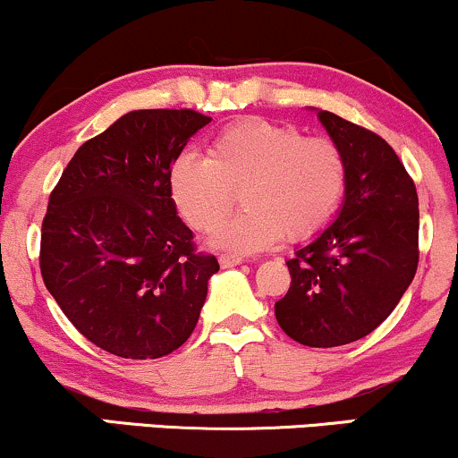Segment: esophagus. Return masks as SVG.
Segmentation results:
<instances>
[{
  "instance_id": "esophagus-1",
  "label": "esophagus",
  "mask_w": 458,
  "mask_h": 458,
  "mask_svg": "<svg viewBox=\"0 0 458 458\" xmlns=\"http://www.w3.org/2000/svg\"><path fill=\"white\" fill-rule=\"evenodd\" d=\"M241 262H243L241 256H234V254H222V256H219V265H222L224 269H233V267L241 265Z\"/></svg>"
}]
</instances>
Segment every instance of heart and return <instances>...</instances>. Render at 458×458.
<instances>
[{
    "label": "heart",
    "mask_w": 458,
    "mask_h": 458,
    "mask_svg": "<svg viewBox=\"0 0 458 458\" xmlns=\"http://www.w3.org/2000/svg\"><path fill=\"white\" fill-rule=\"evenodd\" d=\"M346 159L335 141L303 138L271 120H239L219 131L208 157L187 150L170 167L178 213L196 230H213L222 250L254 254L286 239L301 241L331 222L346 191Z\"/></svg>",
    "instance_id": "obj_1"
}]
</instances>
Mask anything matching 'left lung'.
I'll list each match as a JSON object with an SVG mask.
<instances>
[{
  "label": "left lung",
  "instance_id": "1",
  "mask_svg": "<svg viewBox=\"0 0 458 458\" xmlns=\"http://www.w3.org/2000/svg\"><path fill=\"white\" fill-rule=\"evenodd\" d=\"M340 146L349 178L340 211L291 260V288L276 318L299 344L355 343L392 314L418 269L420 211L413 181L386 140L317 109Z\"/></svg>",
  "mask_w": 458,
  "mask_h": 458
}]
</instances>
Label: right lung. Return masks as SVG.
<instances>
[{
  "label": "right lung",
  "instance_id": "right-lung-1",
  "mask_svg": "<svg viewBox=\"0 0 458 458\" xmlns=\"http://www.w3.org/2000/svg\"><path fill=\"white\" fill-rule=\"evenodd\" d=\"M211 123L191 109H135L79 146L40 234V273L90 343L157 360L187 343L207 301L215 256L198 254L178 217L170 167Z\"/></svg>",
  "mask_w": 458,
  "mask_h": 458
}]
</instances>
